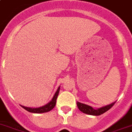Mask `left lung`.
Segmentation results:
<instances>
[{"instance_id": "1", "label": "left lung", "mask_w": 132, "mask_h": 132, "mask_svg": "<svg viewBox=\"0 0 132 132\" xmlns=\"http://www.w3.org/2000/svg\"><path fill=\"white\" fill-rule=\"evenodd\" d=\"M115 102H114V103L109 104V105L99 108V109H94L92 106L87 105V104H83V103H79V102H77V106H78V109L81 112H83L84 113H86V114H88V115L98 116V115H102V114H103L106 111H107L108 110H109L115 104Z\"/></svg>"}]
</instances>
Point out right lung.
<instances>
[{
    "label": "right lung",
    "instance_id": "obj_1",
    "mask_svg": "<svg viewBox=\"0 0 132 132\" xmlns=\"http://www.w3.org/2000/svg\"><path fill=\"white\" fill-rule=\"evenodd\" d=\"M60 90V86L59 87L56 92H55L54 95L53 96V98L48 103H47L46 104H45L44 106H42L41 107L38 108H31V107H26V106H22L24 109H26V111L30 112V113H46V112L50 111L51 110H52L53 108L56 105V98L58 97L59 92Z\"/></svg>",
    "mask_w": 132,
    "mask_h": 132
}]
</instances>
